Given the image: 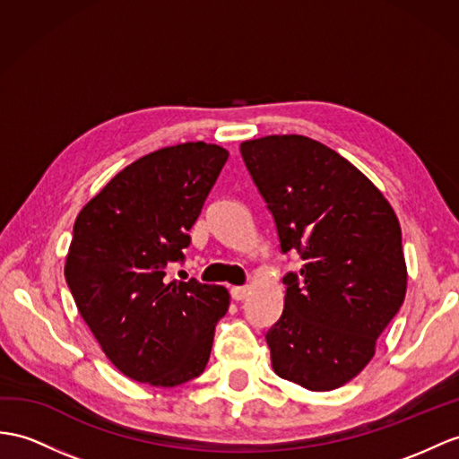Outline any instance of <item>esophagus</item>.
Returning a JSON list of instances; mask_svg holds the SVG:
<instances>
[{
	"label": "esophagus",
	"mask_w": 459,
	"mask_h": 459,
	"mask_svg": "<svg viewBox=\"0 0 459 459\" xmlns=\"http://www.w3.org/2000/svg\"><path fill=\"white\" fill-rule=\"evenodd\" d=\"M247 294H249L247 286H233L231 288V298L236 301H241L243 298H247Z\"/></svg>",
	"instance_id": "34e87169"
}]
</instances>
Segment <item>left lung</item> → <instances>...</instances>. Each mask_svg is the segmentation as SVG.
<instances>
[{
    "label": "left lung",
    "mask_w": 459,
    "mask_h": 459,
    "mask_svg": "<svg viewBox=\"0 0 459 459\" xmlns=\"http://www.w3.org/2000/svg\"><path fill=\"white\" fill-rule=\"evenodd\" d=\"M243 161L273 212L290 273L266 344L276 376L331 391L374 359L407 294L401 226L382 191L325 143L298 134L245 140Z\"/></svg>",
    "instance_id": "obj_1"
}]
</instances>
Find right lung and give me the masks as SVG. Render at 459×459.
<instances>
[{"label": "right lung", "instance_id": "right-lung-1", "mask_svg": "<svg viewBox=\"0 0 459 459\" xmlns=\"http://www.w3.org/2000/svg\"><path fill=\"white\" fill-rule=\"evenodd\" d=\"M230 152L185 142L125 167L82 208L64 276L107 359L134 382L175 387L204 372L230 294L218 284L165 282L183 259Z\"/></svg>", "mask_w": 459, "mask_h": 459}]
</instances>
